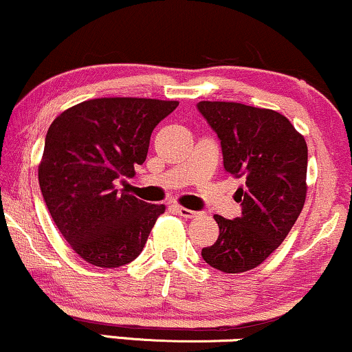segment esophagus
I'll list each match as a JSON object with an SVG mask.
<instances>
[{
    "instance_id": "obj_1",
    "label": "esophagus",
    "mask_w": 352,
    "mask_h": 352,
    "mask_svg": "<svg viewBox=\"0 0 352 352\" xmlns=\"http://www.w3.org/2000/svg\"><path fill=\"white\" fill-rule=\"evenodd\" d=\"M176 210H177V214H179L181 217H184V219H194V217L197 215V212L186 209V207H181V206H176Z\"/></svg>"
}]
</instances>
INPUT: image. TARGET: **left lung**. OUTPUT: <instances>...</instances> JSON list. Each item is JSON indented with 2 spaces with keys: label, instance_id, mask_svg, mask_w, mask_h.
Masks as SVG:
<instances>
[{
  "label": "left lung",
  "instance_id": "1",
  "mask_svg": "<svg viewBox=\"0 0 352 352\" xmlns=\"http://www.w3.org/2000/svg\"><path fill=\"white\" fill-rule=\"evenodd\" d=\"M197 109L219 137L225 173L241 179V215H214L220 233L214 245L202 248V258L219 271L238 274L269 258L300 215L309 150L287 117L272 109L223 101H201Z\"/></svg>",
  "mask_w": 352,
  "mask_h": 352
}]
</instances>
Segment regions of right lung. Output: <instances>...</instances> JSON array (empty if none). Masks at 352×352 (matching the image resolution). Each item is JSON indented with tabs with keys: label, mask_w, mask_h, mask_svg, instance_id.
<instances>
[{
	"label": "right lung",
	"mask_w": 352,
	"mask_h": 352,
	"mask_svg": "<svg viewBox=\"0 0 352 352\" xmlns=\"http://www.w3.org/2000/svg\"><path fill=\"white\" fill-rule=\"evenodd\" d=\"M177 101L99 98L62 112L47 130L38 184L72 250L98 267H119L142 253L164 206L119 190L148 153L153 129Z\"/></svg>",
	"instance_id": "obj_1"
}]
</instances>
